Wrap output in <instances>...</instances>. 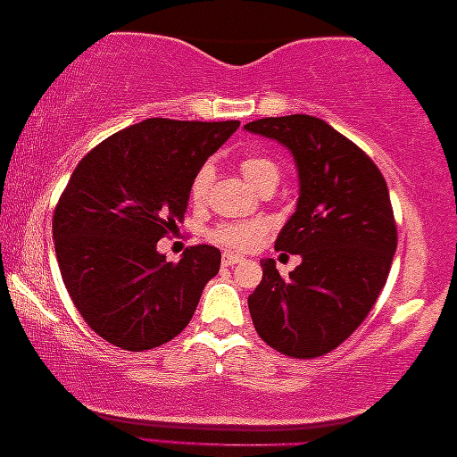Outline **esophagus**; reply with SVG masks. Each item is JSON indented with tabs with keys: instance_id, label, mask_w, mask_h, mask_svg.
<instances>
[{
	"instance_id": "34e87169",
	"label": "esophagus",
	"mask_w": 457,
	"mask_h": 457,
	"mask_svg": "<svg viewBox=\"0 0 457 457\" xmlns=\"http://www.w3.org/2000/svg\"><path fill=\"white\" fill-rule=\"evenodd\" d=\"M241 262H243V255H239V253L227 252L222 255V264L224 266H235V264H241Z\"/></svg>"
}]
</instances>
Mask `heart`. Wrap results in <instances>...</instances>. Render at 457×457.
Wrapping results in <instances>:
<instances>
[{
  "label": "heart",
  "mask_w": 457,
  "mask_h": 457,
  "mask_svg": "<svg viewBox=\"0 0 457 457\" xmlns=\"http://www.w3.org/2000/svg\"><path fill=\"white\" fill-rule=\"evenodd\" d=\"M239 170L243 179L253 187L255 191L268 180H277L278 183V166L277 162L262 158V155H247L239 162ZM212 179H214V170L210 164L202 166L191 183V199L193 204H202L208 197ZM266 233L264 222H227L214 228L212 237L222 245L230 249H249L258 243Z\"/></svg>",
  "instance_id": "heart-1"
}]
</instances>
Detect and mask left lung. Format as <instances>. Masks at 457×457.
<instances>
[{
    "mask_svg": "<svg viewBox=\"0 0 457 457\" xmlns=\"http://www.w3.org/2000/svg\"><path fill=\"white\" fill-rule=\"evenodd\" d=\"M295 160V212L274 241L302 255L283 278L272 258L249 295L253 327L277 352L318 358L339 347L372 310L397 247L389 189L377 164L320 118L293 114L245 124Z\"/></svg>",
    "mask_w": 457,
    "mask_h": 457,
    "instance_id": "left-lung-1",
    "label": "left lung"
}]
</instances>
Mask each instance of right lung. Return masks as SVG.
I'll use <instances>...</instances> for the list:
<instances>
[{
	"label": "right lung",
	"instance_id": "1",
	"mask_svg": "<svg viewBox=\"0 0 457 457\" xmlns=\"http://www.w3.org/2000/svg\"><path fill=\"white\" fill-rule=\"evenodd\" d=\"M237 129L147 118L74 168L54 214L55 255L72 303L112 345L143 352L174 339L220 270L216 247H189L172 264L158 241L183 220L197 170Z\"/></svg>",
	"mask_w": 457,
	"mask_h": 457
}]
</instances>
